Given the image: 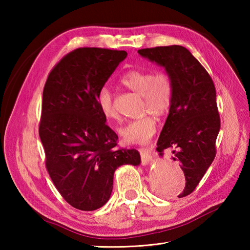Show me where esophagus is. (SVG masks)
<instances>
[{
    "instance_id": "obj_1",
    "label": "esophagus",
    "mask_w": 250,
    "mask_h": 250,
    "mask_svg": "<svg viewBox=\"0 0 250 250\" xmlns=\"http://www.w3.org/2000/svg\"><path fill=\"white\" fill-rule=\"evenodd\" d=\"M140 153L142 158V164L143 166H147L151 160V152L146 149V148H142V149H140Z\"/></svg>"
}]
</instances>
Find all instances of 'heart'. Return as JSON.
Returning <instances> with one entry per match:
<instances>
[{
	"label": "heart",
	"instance_id": "1",
	"mask_svg": "<svg viewBox=\"0 0 250 250\" xmlns=\"http://www.w3.org/2000/svg\"><path fill=\"white\" fill-rule=\"evenodd\" d=\"M124 86L143 98V111L163 117L171 110L174 101V81L167 71H139L125 74L121 78ZM98 107L107 120H118L119 113L115 107L113 94L108 87L100 89L97 97ZM151 114L128 122L120 129V136L129 144H147L157 132V120Z\"/></svg>",
	"mask_w": 250,
	"mask_h": 250
}]
</instances>
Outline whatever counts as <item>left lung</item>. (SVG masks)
Returning a JSON list of instances; mask_svg holds the SVG:
<instances>
[{"mask_svg": "<svg viewBox=\"0 0 250 250\" xmlns=\"http://www.w3.org/2000/svg\"><path fill=\"white\" fill-rule=\"evenodd\" d=\"M139 54L163 66L174 81V101L157 143L159 155L171 148L180 162L186 186L178 198L199 185L216 156L220 117L213 79L183 46L140 49Z\"/></svg>", "mask_w": 250, "mask_h": 250, "instance_id": "obj_1", "label": "left lung"}]
</instances>
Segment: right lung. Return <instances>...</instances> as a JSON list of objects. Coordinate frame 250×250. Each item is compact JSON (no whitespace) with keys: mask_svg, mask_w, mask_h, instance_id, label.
Instances as JSON below:
<instances>
[{"mask_svg":"<svg viewBox=\"0 0 250 250\" xmlns=\"http://www.w3.org/2000/svg\"><path fill=\"white\" fill-rule=\"evenodd\" d=\"M125 50L77 48L64 56L47 78L39 133L46 168L68 204L81 210L102 207L113 191L114 173L139 166L135 149H118V135L98 107L100 89L126 58Z\"/></svg>","mask_w":250,"mask_h":250,"instance_id":"1","label":"right lung"}]
</instances>
